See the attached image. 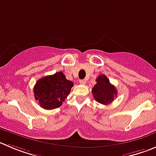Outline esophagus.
I'll return each mask as SVG.
<instances>
[{"mask_svg": "<svg viewBox=\"0 0 156 156\" xmlns=\"http://www.w3.org/2000/svg\"><path fill=\"white\" fill-rule=\"evenodd\" d=\"M79 83L82 84V85H84V84L86 83V80H80Z\"/></svg>", "mask_w": 156, "mask_h": 156, "instance_id": "obj_1", "label": "esophagus"}]
</instances>
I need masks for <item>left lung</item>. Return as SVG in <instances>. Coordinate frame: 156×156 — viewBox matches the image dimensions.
Wrapping results in <instances>:
<instances>
[{"mask_svg":"<svg viewBox=\"0 0 156 156\" xmlns=\"http://www.w3.org/2000/svg\"><path fill=\"white\" fill-rule=\"evenodd\" d=\"M96 84L92 89V93L98 103L108 105L112 103L117 96V90L110 83L109 79L104 75H99L96 80Z\"/></svg>","mask_w":156,"mask_h":156,"instance_id":"left-lung-1","label":"left lung"}]
</instances>
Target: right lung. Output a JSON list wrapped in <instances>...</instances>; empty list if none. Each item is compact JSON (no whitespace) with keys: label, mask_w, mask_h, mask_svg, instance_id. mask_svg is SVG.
<instances>
[{"label":"right lung","mask_w":156,"mask_h":156,"mask_svg":"<svg viewBox=\"0 0 156 156\" xmlns=\"http://www.w3.org/2000/svg\"><path fill=\"white\" fill-rule=\"evenodd\" d=\"M73 87V83L66 80L62 72H57L37 80L34 88L35 99L44 109H56L64 102Z\"/></svg>","instance_id":"right-lung-1"}]
</instances>
